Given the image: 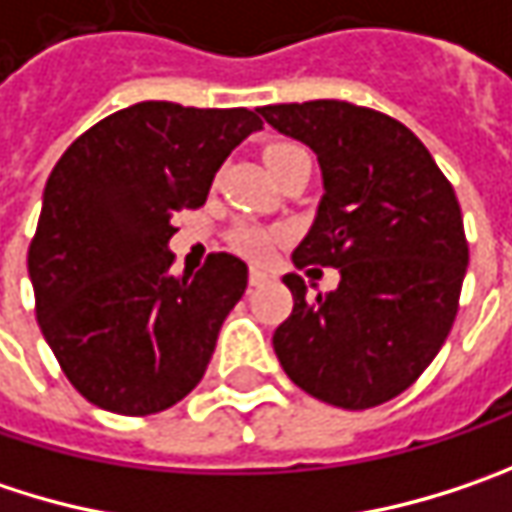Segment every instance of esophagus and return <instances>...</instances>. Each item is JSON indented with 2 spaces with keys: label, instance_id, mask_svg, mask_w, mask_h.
Wrapping results in <instances>:
<instances>
[{
  "label": "esophagus",
  "instance_id": "obj_1",
  "mask_svg": "<svg viewBox=\"0 0 512 512\" xmlns=\"http://www.w3.org/2000/svg\"><path fill=\"white\" fill-rule=\"evenodd\" d=\"M247 282H250V285H265V282H268V274H265V271H259V268H250Z\"/></svg>",
  "mask_w": 512,
  "mask_h": 512
}]
</instances>
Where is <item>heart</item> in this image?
<instances>
[{"label": "heart", "instance_id": "heart-1", "mask_svg": "<svg viewBox=\"0 0 512 512\" xmlns=\"http://www.w3.org/2000/svg\"><path fill=\"white\" fill-rule=\"evenodd\" d=\"M303 154H306V151H303L300 145H271V148L265 151V160H268V168H271V174H274L279 165H285L288 160H294V157H303ZM306 157H309V154H306ZM230 241H233V247H236L241 256L262 262V259H268L271 250H274L276 233L265 230V227H256V224H241V227L233 230Z\"/></svg>", "mask_w": 512, "mask_h": 512}]
</instances>
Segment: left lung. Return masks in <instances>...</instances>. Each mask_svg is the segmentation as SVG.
<instances>
[{
  "mask_svg": "<svg viewBox=\"0 0 512 512\" xmlns=\"http://www.w3.org/2000/svg\"><path fill=\"white\" fill-rule=\"evenodd\" d=\"M317 154L323 198L294 265L338 268L309 297L288 274L294 309L274 332L288 379L320 402L364 411L399 396L446 344L469 265L452 183L402 122L349 101L256 110Z\"/></svg>",
  "mask_w": 512,
  "mask_h": 512,
  "instance_id": "1",
  "label": "left lung"
}]
</instances>
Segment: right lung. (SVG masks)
<instances>
[{"mask_svg": "<svg viewBox=\"0 0 512 512\" xmlns=\"http://www.w3.org/2000/svg\"><path fill=\"white\" fill-rule=\"evenodd\" d=\"M259 128L247 107L142 101L92 125L57 160L28 276L43 338L87 402L145 417L198 387L247 265L209 253L195 276H174L171 221L203 206L215 171Z\"/></svg>", "mask_w": 512, "mask_h": 512, "instance_id": "1", "label": "right lung"}]
</instances>
